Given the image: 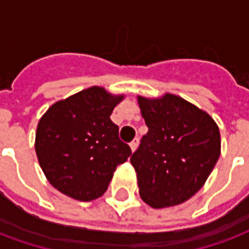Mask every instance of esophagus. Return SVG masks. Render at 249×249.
<instances>
[{
    "instance_id": "esophagus-1",
    "label": "esophagus",
    "mask_w": 249,
    "mask_h": 249,
    "mask_svg": "<svg viewBox=\"0 0 249 249\" xmlns=\"http://www.w3.org/2000/svg\"><path fill=\"white\" fill-rule=\"evenodd\" d=\"M129 145H130V149H132V152H135L136 149H137V146H139V139H135V140L130 142Z\"/></svg>"
}]
</instances>
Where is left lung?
<instances>
[{
    "instance_id": "8db88e82",
    "label": "left lung",
    "mask_w": 249,
    "mask_h": 249,
    "mask_svg": "<svg viewBox=\"0 0 249 249\" xmlns=\"http://www.w3.org/2000/svg\"><path fill=\"white\" fill-rule=\"evenodd\" d=\"M148 133L130 162L139 192L152 208L187 201L200 191L219 160V126L205 110L172 93L137 96Z\"/></svg>"
}]
</instances>
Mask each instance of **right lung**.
I'll return each instance as SVG.
<instances>
[{
	"label": "right lung",
	"mask_w": 249,
	"mask_h": 249,
	"mask_svg": "<svg viewBox=\"0 0 249 249\" xmlns=\"http://www.w3.org/2000/svg\"><path fill=\"white\" fill-rule=\"evenodd\" d=\"M124 94L90 87L52 105L36 130V153L57 191L80 201L101 197L132 151L110 120Z\"/></svg>",
	"instance_id": "1"
}]
</instances>
